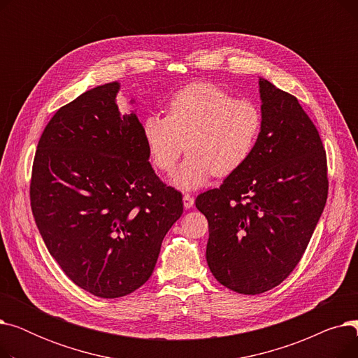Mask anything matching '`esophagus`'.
Segmentation results:
<instances>
[{
	"label": "esophagus",
	"instance_id": "1",
	"mask_svg": "<svg viewBox=\"0 0 358 358\" xmlns=\"http://www.w3.org/2000/svg\"><path fill=\"white\" fill-rule=\"evenodd\" d=\"M182 203H184V208L185 209H190L192 206L194 204V199L190 194H184L182 196Z\"/></svg>",
	"mask_w": 358,
	"mask_h": 358
}]
</instances>
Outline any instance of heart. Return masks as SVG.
Returning <instances> with one entry per match:
<instances>
[{"label":"heart","instance_id":"heart-1","mask_svg":"<svg viewBox=\"0 0 358 358\" xmlns=\"http://www.w3.org/2000/svg\"><path fill=\"white\" fill-rule=\"evenodd\" d=\"M262 113L250 99L210 83H193L177 91L166 116L149 115L142 134L154 165L162 173L176 168L187 146L189 155L173 181L197 189L215 174L227 177L245 164L257 148Z\"/></svg>","mask_w":358,"mask_h":358}]
</instances>
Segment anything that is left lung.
<instances>
[{"label":"left lung","instance_id":"8db88e82","mask_svg":"<svg viewBox=\"0 0 358 358\" xmlns=\"http://www.w3.org/2000/svg\"><path fill=\"white\" fill-rule=\"evenodd\" d=\"M262 130L257 148L219 189L197 196L209 222L208 266L241 294L278 286L299 264L328 197L327 154L292 94L259 78Z\"/></svg>","mask_w":358,"mask_h":358}]
</instances>
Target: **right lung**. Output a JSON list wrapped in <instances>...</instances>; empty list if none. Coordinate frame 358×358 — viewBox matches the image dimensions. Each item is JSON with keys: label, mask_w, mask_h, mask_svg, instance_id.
Listing matches in <instances>:
<instances>
[{"label": "right lung", "mask_w": 358, "mask_h": 358, "mask_svg": "<svg viewBox=\"0 0 358 358\" xmlns=\"http://www.w3.org/2000/svg\"><path fill=\"white\" fill-rule=\"evenodd\" d=\"M119 83L85 91L46 124L30 203L50 255L78 287L116 299L145 285L182 196L149 164L136 113L120 115Z\"/></svg>", "instance_id": "1"}]
</instances>
